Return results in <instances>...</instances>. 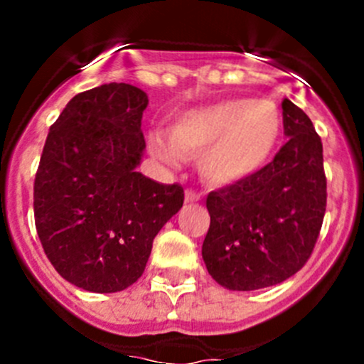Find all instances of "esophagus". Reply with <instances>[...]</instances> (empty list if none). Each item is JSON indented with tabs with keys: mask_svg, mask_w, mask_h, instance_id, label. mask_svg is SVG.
Returning <instances> with one entry per match:
<instances>
[{
	"mask_svg": "<svg viewBox=\"0 0 364 364\" xmlns=\"http://www.w3.org/2000/svg\"><path fill=\"white\" fill-rule=\"evenodd\" d=\"M199 200H200V193L193 192V190H186V192H185V203L186 204L199 203Z\"/></svg>",
	"mask_w": 364,
	"mask_h": 364,
	"instance_id": "esophagus-1",
	"label": "esophagus"
}]
</instances>
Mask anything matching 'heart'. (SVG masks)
Here are the masks:
<instances>
[{
  "label": "heart",
  "instance_id": "1",
  "mask_svg": "<svg viewBox=\"0 0 364 364\" xmlns=\"http://www.w3.org/2000/svg\"><path fill=\"white\" fill-rule=\"evenodd\" d=\"M282 114L269 100L229 98L181 112L164 134L149 135L153 153L168 164L197 159L205 183L234 186L271 160L282 137Z\"/></svg>",
  "mask_w": 364,
  "mask_h": 364
}]
</instances>
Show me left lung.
<instances>
[{"mask_svg": "<svg viewBox=\"0 0 364 364\" xmlns=\"http://www.w3.org/2000/svg\"><path fill=\"white\" fill-rule=\"evenodd\" d=\"M289 137L273 161L241 185L209 192L211 223L203 259L213 280L230 291L282 284L306 264L324 222L322 142L310 117L282 102Z\"/></svg>", "mask_w": 364, "mask_h": 364, "instance_id": "8db88e82", "label": "left lung"}]
</instances>
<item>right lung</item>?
Instances as JSON below:
<instances>
[{"label": "right lung", "instance_id": "add662e5", "mask_svg": "<svg viewBox=\"0 0 364 364\" xmlns=\"http://www.w3.org/2000/svg\"><path fill=\"white\" fill-rule=\"evenodd\" d=\"M146 107L139 87L102 84L75 95L47 135L33 186L36 232L54 269L84 291L135 284L185 200L181 185L135 171Z\"/></svg>", "mask_w": 364, "mask_h": 364}]
</instances>
